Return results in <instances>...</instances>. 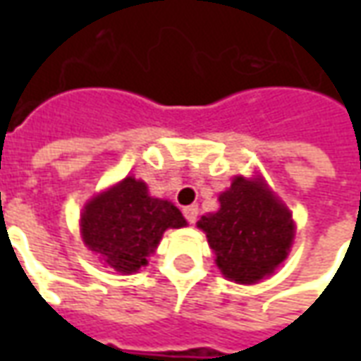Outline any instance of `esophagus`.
<instances>
[{"mask_svg":"<svg viewBox=\"0 0 361 361\" xmlns=\"http://www.w3.org/2000/svg\"><path fill=\"white\" fill-rule=\"evenodd\" d=\"M197 214H199V209H197V204H189V207H183V216L188 220L189 224H193L197 220Z\"/></svg>","mask_w":361,"mask_h":361,"instance_id":"obj_1","label":"esophagus"}]
</instances>
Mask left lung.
<instances>
[{"instance_id": "8db88e82", "label": "left lung", "mask_w": 361, "mask_h": 361, "mask_svg": "<svg viewBox=\"0 0 361 361\" xmlns=\"http://www.w3.org/2000/svg\"><path fill=\"white\" fill-rule=\"evenodd\" d=\"M220 209L203 216V230L226 279L253 284L286 259L294 240V222L284 204L261 180L235 178L220 195Z\"/></svg>"}]
</instances>
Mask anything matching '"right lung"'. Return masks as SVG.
<instances>
[{
	"mask_svg": "<svg viewBox=\"0 0 361 361\" xmlns=\"http://www.w3.org/2000/svg\"><path fill=\"white\" fill-rule=\"evenodd\" d=\"M185 224L178 207L149 197L147 185L131 176L94 197L81 219L89 250L100 253L104 263L119 272L139 271L164 230Z\"/></svg>",
	"mask_w": 361,
	"mask_h": 361,
	"instance_id": "obj_1",
	"label": "right lung"
}]
</instances>
